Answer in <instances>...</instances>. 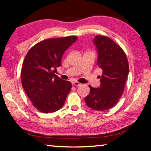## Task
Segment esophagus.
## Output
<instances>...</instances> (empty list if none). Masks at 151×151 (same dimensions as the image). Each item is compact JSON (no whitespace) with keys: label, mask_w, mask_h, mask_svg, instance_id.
<instances>
[{"label":"esophagus","mask_w":151,"mask_h":151,"mask_svg":"<svg viewBox=\"0 0 151 151\" xmlns=\"http://www.w3.org/2000/svg\"><path fill=\"white\" fill-rule=\"evenodd\" d=\"M73 86H80L81 85V84L80 83H78V82H76V81H75V82H73Z\"/></svg>","instance_id":"obj_1"}]
</instances>
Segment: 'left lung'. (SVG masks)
<instances>
[{
    "mask_svg": "<svg viewBox=\"0 0 151 151\" xmlns=\"http://www.w3.org/2000/svg\"><path fill=\"white\" fill-rule=\"evenodd\" d=\"M94 43L98 50L97 65L103 70L101 86L88 85L90 93L85 97L88 107L96 111H105L113 107L122 95L129 75V63L122 48L109 37L96 36Z\"/></svg>",
    "mask_w": 151,
    "mask_h": 151,
    "instance_id": "1",
    "label": "left lung"
}]
</instances>
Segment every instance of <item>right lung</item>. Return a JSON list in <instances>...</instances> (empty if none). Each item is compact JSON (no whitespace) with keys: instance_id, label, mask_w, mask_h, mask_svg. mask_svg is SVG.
I'll return each mask as SVG.
<instances>
[{"instance_id":"right-lung-1","label":"right lung","mask_w":151,"mask_h":151,"mask_svg":"<svg viewBox=\"0 0 151 151\" xmlns=\"http://www.w3.org/2000/svg\"><path fill=\"white\" fill-rule=\"evenodd\" d=\"M76 40V36L45 39L27 52L20 73L22 86L38 111L54 112L65 104L72 85L55 73L61 65L63 54Z\"/></svg>"}]
</instances>
